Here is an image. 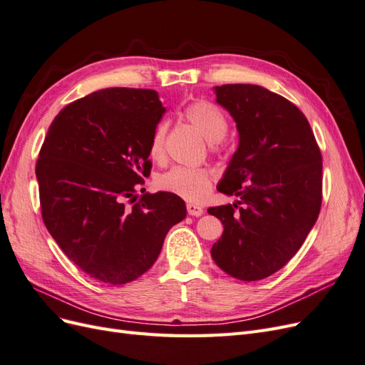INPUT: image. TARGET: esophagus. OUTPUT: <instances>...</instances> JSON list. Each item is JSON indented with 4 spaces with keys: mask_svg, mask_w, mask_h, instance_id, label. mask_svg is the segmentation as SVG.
I'll list each match as a JSON object with an SVG mask.
<instances>
[{
    "mask_svg": "<svg viewBox=\"0 0 365 365\" xmlns=\"http://www.w3.org/2000/svg\"><path fill=\"white\" fill-rule=\"evenodd\" d=\"M187 212H189L190 216H202L204 215V208L200 205H195V204H187Z\"/></svg>",
    "mask_w": 365,
    "mask_h": 365,
    "instance_id": "34e87169",
    "label": "esophagus"
}]
</instances>
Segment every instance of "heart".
Wrapping results in <instances>:
<instances>
[{
  "label": "heart",
  "mask_w": 365,
  "mask_h": 365,
  "mask_svg": "<svg viewBox=\"0 0 365 365\" xmlns=\"http://www.w3.org/2000/svg\"><path fill=\"white\" fill-rule=\"evenodd\" d=\"M185 117L190 123L201 132V135L213 143H217L227 135L228 120L220 109L207 101L193 102L185 108ZM164 138L165 125L161 123L155 128L149 143V155L152 160H161L164 155ZM157 185L161 190L173 193L190 202H200L205 200L210 187H212V176L202 168H187V165H175L170 170L158 176Z\"/></svg>",
  "instance_id": "heart-1"
}]
</instances>
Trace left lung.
<instances>
[{"instance_id":"left-lung-1","label":"left lung","mask_w":365,"mask_h":365,"mask_svg":"<svg viewBox=\"0 0 365 365\" xmlns=\"http://www.w3.org/2000/svg\"><path fill=\"white\" fill-rule=\"evenodd\" d=\"M239 146L217 190L239 201L208 208L224 225L212 257L244 282L269 277L300 250L322 207V152L304 114L259 85L215 86Z\"/></svg>"}]
</instances>
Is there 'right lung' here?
I'll return each instance as SVG.
<instances>
[{
  "label": "right lung",
  "instance_id": "right-lung-1",
  "mask_svg": "<svg viewBox=\"0 0 365 365\" xmlns=\"http://www.w3.org/2000/svg\"><path fill=\"white\" fill-rule=\"evenodd\" d=\"M164 113L157 91L106 88L65 106L43 140L36 163L43 224L67 257L102 283L145 274L187 215L169 192L125 207L150 170L149 143Z\"/></svg>",
  "mask_w": 365,
  "mask_h": 365
}]
</instances>
